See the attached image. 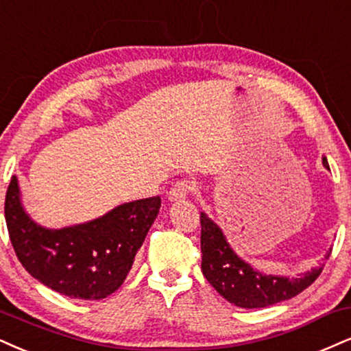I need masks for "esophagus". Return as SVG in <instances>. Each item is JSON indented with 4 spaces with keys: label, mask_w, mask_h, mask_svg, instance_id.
<instances>
[{
    "label": "esophagus",
    "mask_w": 351,
    "mask_h": 351,
    "mask_svg": "<svg viewBox=\"0 0 351 351\" xmlns=\"http://www.w3.org/2000/svg\"><path fill=\"white\" fill-rule=\"evenodd\" d=\"M190 190H192V185H190L189 180H179V182H176L172 185V189L169 190V200L171 202L184 200V198L190 193Z\"/></svg>",
    "instance_id": "obj_1"
}]
</instances>
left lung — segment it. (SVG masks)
<instances>
[{
  "mask_svg": "<svg viewBox=\"0 0 351 351\" xmlns=\"http://www.w3.org/2000/svg\"><path fill=\"white\" fill-rule=\"evenodd\" d=\"M328 169L327 158H322ZM202 223V271L224 300L244 309H258L287 301L304 291L321 275L324 265L311 268L298 276L267 275L241 258L231 247L223 229L200 213ZM332 249L326 254L330 257Z\"/></svg>",
  "mask_w": 351,
  "mask_h": 351,
  "instance_id": "1",
  "label": "left lung"
}]
</instances>
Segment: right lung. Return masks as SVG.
<instances>
[{"mask_svg": "<svg viewBox=\"0 0 351 351\" xmlns=\"http://www.w3.org/2000/svg\"><path fill=\"white\" fill-rule=\"evenodd\" d=\"M159 208V197L143 198L90 221L45 228L25 211L12 176L4 218L17 258L34 278L73 300L97 301L122 287Z\"/></svg>", "mask_w": 351, "mask_h": 351, "instance_id": "add662e5", "label": "right lung"}]
</instances>
